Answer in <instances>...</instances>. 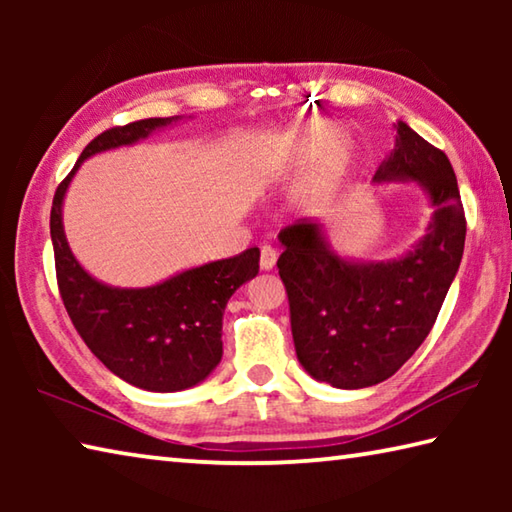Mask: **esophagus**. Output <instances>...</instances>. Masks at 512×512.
<instances>
[{
  "label": "esophagus",
  "instance_id": "esophagus-1",
  "mask_svg": "<svg viewBox=\"0 0 512 512\" xmlns=\"http://www.w3.org/2000/svg\"><path fill=\"white\" fill-rule=\"evenodd\" d=\"M277 262V253L275 248L271 246H264L262 253H259V266H262V271H273Z\"/></svg>",
  "mask_w": 512,
  "mask_h": 512
}]
</instances>
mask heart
Segmentation results:
<instances>
[{"label": "heart", "mask_w": 512, "mask_h": 512, "mask_svg": "<svg viewBox=\"0 0 512 512\" xmlns=\"http://www.w3.org/2000/svg\"><path fill=\"white\" fill-rule=\"evenodd\" d=\"M309 166L291 194V203L302 214L323 210L341 194L350 178L352 155L336 144L332 126L311 121L280 133L268 151V167L273 173H293Z\"/></svg>", "instance_id": "1"}]
</instances>
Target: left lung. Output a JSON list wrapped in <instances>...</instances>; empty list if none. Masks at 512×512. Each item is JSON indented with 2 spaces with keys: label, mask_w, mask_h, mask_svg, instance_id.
<instances>
[{
  "label": "left lung",
  "mask_w": 512,
  "mask_h": 512,
  "mask_svg": "<svg viewBox=\"0 0 512 512\" xmlns=\"http://www.w3.org/2000/svg\"><path fill=\"white\" fill-rule=\"evenodd\" d=\"M393 128L395 146L372 183H415L431 207L427 232L404 255L384 262L341 255L325 225L307 219L277 237L300 366L345 391L375 386L411 359L436 323L465 248L452 162L404 121Z\"/></svg>",
  "instance_id": "8db88e82"
}]
</instances>
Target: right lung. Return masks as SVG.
Returning a JSON list of instances; mask_svg holds the SVG:
<instances>
[{"label": "right lung", "mask_w": 512, "mask_h": 512, "mask_svg": "<svg viewBox=\"0 0 512 512\" xmlns=\"http://www.w3.org/2000/svg\"><path fill=\"white\" fill-rule=\"evenodd\" d=\"M183 117H153L110 128L85 146L51 205L58 289L76 332L103 366L151 393L201 384L223 357V311L232 293L259 273V250L207 262L153 287L121 289L92 277L74 257L63 228V201L81 164L97 153L133 146Z\"/></svg>", "instance_id": "right-lung-1"}]
</instances>
